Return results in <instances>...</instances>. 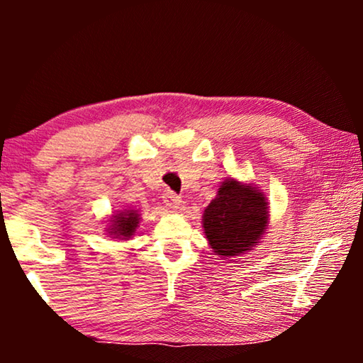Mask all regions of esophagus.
<instances>
[{
	"label": "esophagus",
	"mask_w": 363,
	"mask_h": 363,
	"mask_svg": "<svg viewBox=\"0 0 363 363\" xmlns=\"http://www.w3.org/2000/svg\"><path fill=\"white\" fill-rule=\"evenodd\" d=\"M163 203H165L168 208H172V210H177V208H180L182 196L177 195V193H173V191H167L165 195H163Z\"/></svg>",
	"instance_id": "34e87169"
}]
</instances>
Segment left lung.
<instances>
[{
    "instance_id": "1",
    "label": "left lung",
    "mask_w": 363,
    "mask_h": 363,
    "mask_svg": "<svg viewBox=\"0 0 363 363\" xmlns=\"http://www.w3.org/2000/svg\"><path fill=\"white\" fill-rule=\"evenodd\" d=\"M267 198L252 185L228 178L203 213V228L213 252L235 257L252 250L267 230Z\"/></svg>"
}]
</instances>
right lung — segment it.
<instances>
[{"instance_id":"obj_1","label":"right lung","mask_w":363,"mask_h":363,"mask_svg":"<svg viewBox=\"0 0 363 363\" xmlns=\"http://www.w3.org/2000/svg\"><path fill=\"white\" fill-rule=\"evenodd\" d=\"M138 223H140L138 210L127 208V210L117 211L116 215H112L111 226L107 228V233L113 238H118V240H130L138 228Z\"/></svg>"}]
</instances>
